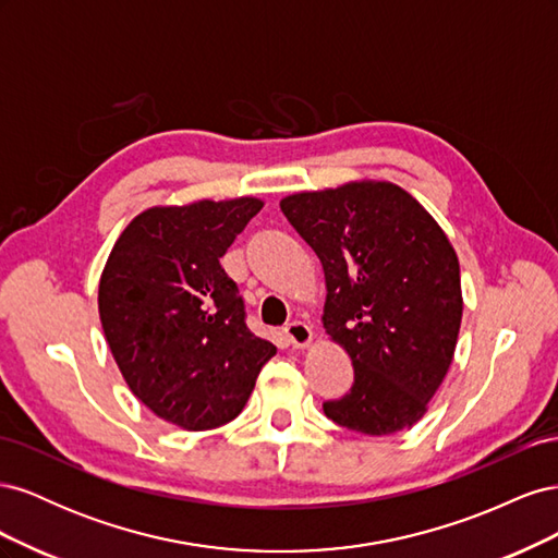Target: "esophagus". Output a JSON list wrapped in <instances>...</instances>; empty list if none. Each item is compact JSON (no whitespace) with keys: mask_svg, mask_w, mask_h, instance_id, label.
Segmentation results:
<instances>
[{"mask_svg":"<svg viewBox=\"0 0 558 558\" xmlns=\"http://www.w3.org/2000/svg\"><path fill=\"white\" fill-rule=\"evenodd\" d=\"M283 337H286V342H289L293 349H305L314 340L312 328L307 324H302V320H293V324L286 326L283 328Z\"/></svg>","mask_w":558,"mask_h":558,"instance_id":"1","label":"esophagus"}]
</instances>
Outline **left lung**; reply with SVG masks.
Masks as SVG:
<instances>
[{
    "instance_id": "obj_1",
    "label": "left lung",
    "mask_w": 558,
    "mask_h": 558,
    "mask_svg": "<svg viewBox=\"0 0 558 558\" xmlns=\"http://www.w3.org/2000/svg\"><path fill=\"white\" fill-rule=\"evenodd\" d=\"M324 265V328L353 386L324 402L335 424L393 435L426 414L453 361L463 295L456 251L435 218L388 181H351L279 202Z\"/></svg>"
}]
</instances>
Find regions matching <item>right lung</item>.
<instances>
[{"instance_id": "add662e5", "label": "right lung", "mask_w": 558, "mask_h": 558, "mask_svg": "<svg viewBox=\"0 0 558 558\" xmlns=\"http://www.w3.org/2000/svg\"><path fill=\"white\" fill-rule=\"evenodd\" d=\"M263 209L258 197L150 207L116 240L99 279L113 361L156 416L209 430L238 416L277 347L246 328L221 258Z\"/></svg>"}]
</instances>
